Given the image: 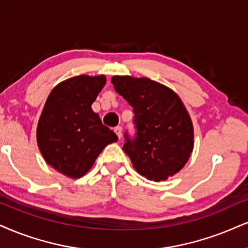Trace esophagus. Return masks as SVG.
<instances>
[{
    "instance_id": "esophagus-1",
    "label": "esophagus",
    "mask_w": 248,
    "mask_h": 248,
    "mask_svg": "<svg viewBox=\"0 0 248 248\" xmlns=\"http://www.w3.org/2000/svg\"><path fill=\"white\" fill-rule=\"evenodd\" d=\"M114 132L116 133V136L118 137V139L122 138V127L121 126H116L114 129Z\"/></svg>"
}]
</instances>
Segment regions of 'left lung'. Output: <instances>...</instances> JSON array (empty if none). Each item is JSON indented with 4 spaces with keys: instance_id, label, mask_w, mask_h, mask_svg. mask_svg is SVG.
Returning a JSON list of instances; mask_svg holds the SVG:
<instances>
[{
    "instance_id": "8db88e82",
    "label": "left lung",
    "mask_w": 248,
    "mask_h": 248,
    "mask_svg": "<svg viewBox=\"0 0 248 248\" xmlns=\"http://www.w3.org/2000/svg\"><path fill=\"white\" fill-rule=\"evenodd\" d=\"M111 82L133 108L136 133H124L123 151L134 169L155 182L175 175L193 149V125L182 100L148 78L115 76Z\"/></svg>"
}]
</instances>
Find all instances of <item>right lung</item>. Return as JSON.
<instances>
[{
	"label": "right lung",
	"instance_id": "add662e5",
	"mask_svg": "<svg viewBox=\"0 0 248 248\" xmlns=\"http://www.w3.org/2000/svg\"><path fill=\"white\" fill-rule=\"evenodd\" d=\"M106 84L103 76H78L51 91L40 116L36 140L42 156L54 169L80 178L117 136L91 108Z\"/></svg>",
	"mask_w": 248,
	"mask_h": 248
}]
</instances>
